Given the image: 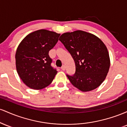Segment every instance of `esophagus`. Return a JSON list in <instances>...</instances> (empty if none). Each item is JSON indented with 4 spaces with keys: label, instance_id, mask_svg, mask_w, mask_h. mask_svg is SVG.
<instances>
[{
    "label": "esophagus",
    "instance_id": "34e87169",
    "mask_svg": "<svg viewBox=\"0 0 127 127\" xmlns=\"http://www.w3.org/2000/svg\"><path fill=\"white\" fill-rule=\"evenodd\" d=\"M61 68H62V70H65V65H62V67H61Z\"/></svg>",
    "mask_w": 127,
    "mask_h": 127
}]
</instances>
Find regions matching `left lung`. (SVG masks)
I'll return each mask as SVG.
<instances>
[{
    "label": "left lung",
    "mask_w": 127,
    "mask_h": 127,
    "mask_svg": "<svg viewBox=\"0 0 127 127\" xmlns=\"http://www.w3.org/2000/svg\"><path fill=\"white\" fill-rule=\"evenodd\" d=\"M59 40L75 63V73L66 75L71 84L84 92L101 85L110 67L109 52L104 43L94 34L82 30L63 33Z\"/></svg>",
    "instance_id": "1"
}]
</instances>
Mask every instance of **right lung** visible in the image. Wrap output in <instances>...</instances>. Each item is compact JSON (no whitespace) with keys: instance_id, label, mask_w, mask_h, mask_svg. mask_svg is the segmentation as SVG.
I'll return each instance as SVG.
<instances>
[{"instance_id":"add662e5","label":"right lung","mask_w":127,"mask_h":127,"mask_svg":"<svg viewBox=\"0 0 127 127\" xmlns=\"http://www.w3.org/2000/svg\"><path fill=\"white\" fill-rule=\"evenodd\" d=\"M60 36L42 29L29 34L19 45L15 54L16 68L29 88L41 90L53 81L57 71L51 65L49 51L57 43Z\"/></svg>"}]
</instances>
